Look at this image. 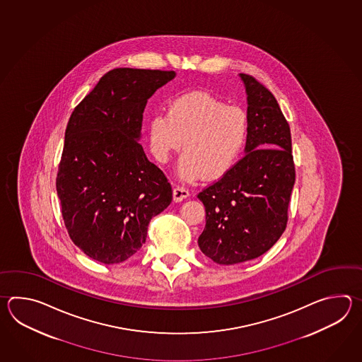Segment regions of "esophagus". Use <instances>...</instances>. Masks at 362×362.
<instances>
[{"label":"esophagus","mask_w":362,"mask_h":362,"mask_svg":"<svg viewBox=\"0 0 362 362\" xmlns=\"http://www.w3.org/2000/svg\"><path fill=\"white\" fill-rule=\"evenodd\" d=\"M189 190L187 189H185L182 186H176L175 189H173V200L175 202H181V200L186 199V198H189Z\"/></svg>","instance_id":"obj_1"}]
</instances>
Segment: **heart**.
I'll list each match as a JSON object with an SVG mask.
<instances>
[{
    "mask_svg": "<svg viewBox=\"0 0 362 362\" xmlns=\"http://www.w3.org/2000/svg\"><path fill=\"white\" fill-rule=\"evenodd\" d=\"M248 133V116L242 108L229 107L202 92L178 97L167 114H156L147 125L150 148L158 162H168L170 155L184 148L177 175L189 182L204 175L218 178L228 173L243 153Z\"/></svg>",
    "mask_w": 362,
    "mask_h": 362,
    "instance_id": "heart-1",
    "label": "heart"
}]
</instances>
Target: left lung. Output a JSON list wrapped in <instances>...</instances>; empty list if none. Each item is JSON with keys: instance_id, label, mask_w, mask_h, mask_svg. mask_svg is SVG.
Listing matches in <instances>:
<instances>
[{"instance_id": "1", "label": "left lung", "mask_w": 362, "mask_h": 362, "mask_svg": "<svg viewBox=\"0 0 362 362\" xmlns=\"http://www.w3.org/2000/svg\"><path fill=\"white\" fill-rule=\"evenodd\" d=\"M247 94L250 133L245 153L198 198L206 207L200 251L221 265L265 254L285 231L295 184L290 127L274 95L239 74Z\"/></svg>"}]
</instances>
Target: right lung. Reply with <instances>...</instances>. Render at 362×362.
Returning a JSON list of instances; mask_svg holds the SVG:
<instances>
[{
	"instance_id": "1",
	"label": "right lung",
	"mask_w": 362,
	"mask_h": 362,
	"mask_svg": "<svg viewBox=\"0 0 362 362\" xmlns=\"http://www.w3.org/2000/svg\"><path fill=\"white\" fill-rule=\"evenodd\" d=\"M175 77L112 69L69 117L57 192L69 237L93 260L129 259L146 242L150 220L172 202L168 180L139 141L147 100Z\"/></svg>"
}]
</instances>
